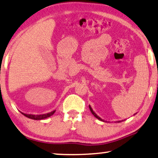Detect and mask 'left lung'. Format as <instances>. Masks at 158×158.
<instances>
[{
  "mask_svg": "<svg viewBox=\"0 0 158 158\" xmlns=\"http://www.w3.org/2000/svg\"><path fill=\"white\" fill-rule=\"evenodd\" d=\"M89 109H90V110H91V114H92L94 115V116H95V117L96 118H97V119H98V120H100V121H103V122H105V121H104V120H103V119H102V118H100L99 116H97V114H96V113L94 111V110H93V109H92V108H91V106H90V105H89ZM134 115H135V114H134ZM121 121H116V122H118V123H120V122H121Z\"/></svg>",
  "mask_w": 158,
  "mask_h": 158,
  "instance_id": "1",
  "label": "left lung"
}]
</instances>
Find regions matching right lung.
I'll use <instances>...</instances> for the list:
<instances>
[{"mask_svg":"<svg viewBox=\"0 0 158 158\" xmlns=\"http://www.w3.org/2000/svg\"><path fill=\"white\" fill-rule=\"evenodd\" d=\"M55 110L54 111H52L50 113H48V114H41V115H32V114H23L25 116H26L27 118H29L30 119H33V120H44L47 118L50 117L51 116L55 114Z\"/></svg>","mask_w":158,"mask_h":158,"instance_id":"1","label":"right lung"}]
</instances>
